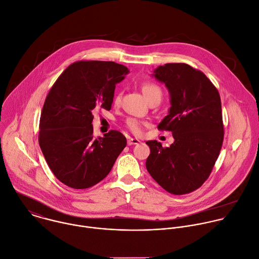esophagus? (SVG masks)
I'll list each match as a JSON object with an SVG mask.
<instances>
[{"label": "esophagus", "instance_id": "esophagus-1", "mask_svg": "<svg viewBox=\"0 0 259 259\" xmlns=\"http://www.w3.org/2000/svg\"><path fill=\"white\" fill-rule=\"evenodd\" d=\"M139 143H140V141H139L138 139L128 138V140H127V145H128V146H132V145H137V144H139Z\"/></svg>", "mask_w": 259, "mask_h": 259}]
</instances>
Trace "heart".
<instances>
[{"mask_svg":"<svg viewBox=\"0 0 259 259\" xmlns=\"http://www.w3.org/2000/svg\"><path fill=\"white\" fill-rule=\"evenodd\" d=\"M142 91L143 94L145 96V98L147 99V101H149L150 99L154 98V97H160L162 96V92L161 89L155 83L152 82H146L142 85ZM115 103H118L120 101V95H116L115 99H114ZM125 124L127 126V128L135 135H141L143 132V127H144V122L136 119V118H127L125 121Z\"/></svg>","mask_w":259,"mask_h":259,"instance_id":"heart-1","label":"heart"}]
</instances>
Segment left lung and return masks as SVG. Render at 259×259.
Here are the masks:
<instances>
[{
  "label": "left lung",
  "mask_w": 259,
  "mask_h": 259,
  "mask_svg": "<svg viewBox=\"0 0 259 259\" xmlns=\"http://www.w3.org/2000/svg\"><path fill=\"white\" fill-rule=\"evenodd\" d=\"M170 94L169 113L158 124L174 144L148 141L146 167L165 191L184 195L200 188L212 171L224 142L221 96L202 71L186 63H166L154 70Z\"/></svg>",
  "instance_id": "left-lung-1"
}]
</instances>
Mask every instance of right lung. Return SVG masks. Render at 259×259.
Listing matches in <instances>:
<instances>
[{"label": "right lung", "mask_w": 259, "mask_h": 259, "mask_svg": "<svg viewBox=\"0 0 259 259\" xmlns=\"http://www.w3.org/2000/svg\"><path fill=\"white\" fill-rule=\"evenodd\" d=\"M128 72L111 61H77L48 93L38 144L52 172L67 187L88 189L105 179L126 146L125 137L113 130L95 139L92 112L111 109L115 84Z\"/></svg>", "instance_id": "right-lung-1"}]
</instances>
